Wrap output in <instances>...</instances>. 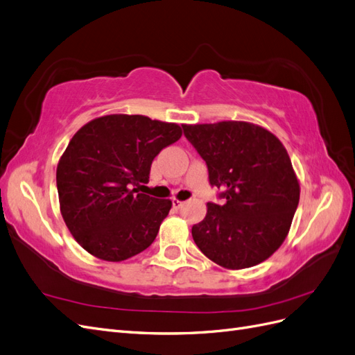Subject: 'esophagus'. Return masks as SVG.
Returning <instances> with one entry per match:
<instances>
[{"label":"esophagus","mask_w":355,"mask_h":355,"mask_svg":"<svg viewBox=\"0 0 355 355\" xmlns=\"http://www.w3.org/2000/svg\"><path fill=\"white\" fill-rule=\"evenodd\" d=\"M182 206H184V201H180V200H173V209H176V210H179Z\"/></svg>","instance_id":"esophagus-1"}]
</instances>
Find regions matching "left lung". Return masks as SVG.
<instances>
[{"instance_id":"8db88e82","label":"left lung","mask_w":355,"mask_h":355,"mask_svg":"<svg viewBox=\"0 0 355 355\" xmlns=\"http://www.w3.org/2000/svg\"><path fill=\"white\" fill-rule=\"evenodd\" d=\"M184 133L206 161L209 180L227 202L207 204L192 239L210 261L243 270L266 261L286 240L300 187L284 145L247 121L184 124Z\"/></svg>"}]
</instances>
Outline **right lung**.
Here are the masks:
<instances>
[{
	"label": "right lung",
	"mask_w": 355,
	"mask_h": 355,
	"mask_svg": "<svg viewBox=\"0 0 355 355\" xmlns=\"http://www.w3.org/2000/svg\"><path fill=\"white\" fill-rule=\"evenodd\" d=\"M180 136L176 123L127 114L94 118L72 136L56 184L62 218L85 252L121 262L153 244L171 201L139 188L153 159Z\"/></svg>",
	"instance_id": "right-lung-1"
}]
</instances>
